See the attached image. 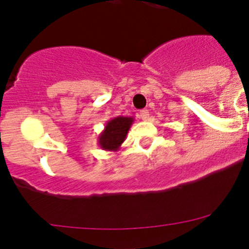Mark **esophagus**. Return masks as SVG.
Listing matches in <instances>:
<instances>
[{
  "label": "esophagus",
  "instance_id": "esophagus-1",
  "mask_svg": "<svg viewBox=\"0 0 249 249\" xmlns=\"http://www.w3.org/2000/svg\"><path fill=\"white\" fill-rule=\"evenodd\" d=\"M140 118L145 122V120H148V118H149V112H148L147 109H142L140 112Z\"/></svg>",
  "mask_w": 249,
  "mask_h": 249
}]
</instances>
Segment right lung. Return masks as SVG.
Masks as SVG:
<instances>
[{"mask_svg": "<svg viewBox=\"0 0 249 249\" xmlns=\"http://www.w3.org/2000/svg\"><path fill=\"white\" fill-rule=\"evenodd\" d=\"M132 117H115L106 123V126L97 137V144L107 152H117L126 139L134 123Z\"/></svg>", "mask_w": 249, "mask_h": 249, "instance_id": "obj_1", "label": "right lung"}]
</instances>
